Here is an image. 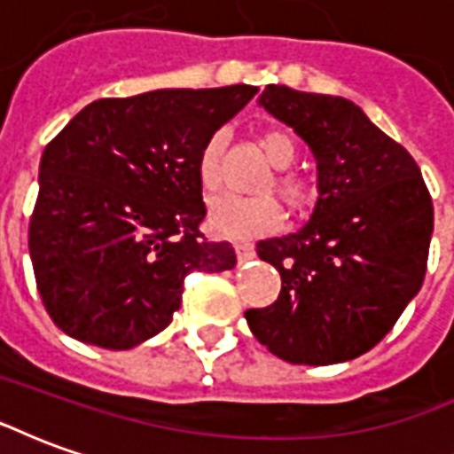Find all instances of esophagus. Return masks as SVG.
Masks as SVG:
<instances>
[{"mask_svg":"<svg viewBox=\"0 0 454 454\" xmlns=\"http://www.w3.org/2000/svg\"><path fill=\"white\" fill-rule=\"evenodd\" d=\"M236 257L240 265L250 262L255 257V246H250V243H236Z\"/></svg>","mask_w":454,"mask_h":454,"instance_id":"1","label":"esophagus"}]
</instances>
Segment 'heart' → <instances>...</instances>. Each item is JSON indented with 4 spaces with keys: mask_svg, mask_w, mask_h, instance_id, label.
Segmentation results:
<instances>
[{
    "mask_svg": "<svg viewBox=\"0 0 454 454\" xmlns=\"http://www.w3.org/2000/svg\"><path fill=\"white\" fill-rule=\"evenodd\" d=\"M257 145L262 150L265 160L275 169H286L296 160V145L289 133L279 129H267L260 133ZM199 184L204 192H216L221 184V136L207 140V145L199 153L197 162ZM277 197L286 207L301 214L314 207L316 187L294 175H282L275 179ZM282 223V208L272 197L216 199L208 208L207 226L216 238L226 240H250V238L265 236Z\"/></svg>",
    "mask_w": 454,
    "mask_h": 454,
    "instance_id": "1",
    "label": "heart"
}]
</instances>
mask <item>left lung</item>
Listing matches in <instances>:
<instances>
[{"instance_id": "left-lung-1", "label": "left lung", "mask_w": 454, "mask_h": 454, "mask_svg": "<svg viewBox=\"0 0 454 454\" xmlns=\"http://www.w3.org/2000/svg\"><path fill=\"white\" fill-rule=\"evenodd\" d=\"M257 104L294 129L316 160L318 199L304 228L257 243L282 292L246 321L292 364L360 357L419 294L433 201L416 160L345 97L267 84Z\"/></svg>"}]
</instances>
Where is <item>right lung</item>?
Returning <instances> with one entry per match:
<instances>
[{"label": "right lung", "instance_id": "1", "mask_svg": "<svg viewBox=\"0 0 454 454\" xmlns=\"http://www.w3.org/2000/svg\"><path fill=\"white\" fill-rule=\"evenodd\" d=\"M257 87L155 90L84 106L43 150L28 226L35 285L58 328L130 350L182 304L192 270L236 267L199 223V153Z\"/></svg>", "mask_w": 454, "mask_h": 454}]
</instances>
